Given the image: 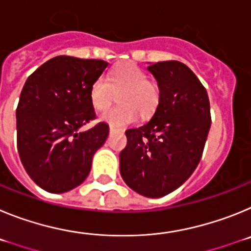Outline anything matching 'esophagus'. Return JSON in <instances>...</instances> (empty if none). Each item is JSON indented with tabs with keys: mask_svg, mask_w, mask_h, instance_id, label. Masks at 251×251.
<instances>
[{
	"mask_svg": "<svg viewBox=\"0 0 251 251\" xmlns=\"http://www.w3.org/2000/svg\"><path fill=\"white\" fill-rule=\"evenodd\" d=\"M109 130H110V133H112V132H114L115 129H114V128H113V127H110V128H109Z\"/></svg>",
	"mask_w": 251,
	"mask_h": 251,
	"instance_id": "obj_1",
	"label": "esophagus"
}]
</instances>
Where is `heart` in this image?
<instances>
[{"label":"heart","instance_id":"1","mask_svg":"<svg viewBox=\"0 0 251 251\" xmlns=\"http://www.w3.org/2000/svg\"><path fill=\"white\" fill-rule=\"evenodd\" d=\"M118 94L119 106L106 110L100 119L113 128H123L137 119L150 118L158 108L161 89L148 80L145 70L134 64H124L93 81L89 90L90 103L97 110H105Z\"/></svg>","mask_w":251,"mask_h":251}]
</instances>
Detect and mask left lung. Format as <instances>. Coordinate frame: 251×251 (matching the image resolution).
Returning <instances> with one entry per match:
<instances>
[{
    "label": "left lung",
    "mask_w": 251,
    "mask_h": 251,
    "mask_svg": "<svg viewBox=\"0 0 251 251\" xmlns=\"http://www.w3.org/2000/svg\"><path fill=\"white\" fill-rule=\"evenodd\" d=\"M147 69L156 77L161 101L150 122L126 130L119 170L133 191L157 199L175 191L196 170L211 114L207 92L185 64L171 60Z\"/></svg>",
    "instance_id": "1"
}]
</instances>
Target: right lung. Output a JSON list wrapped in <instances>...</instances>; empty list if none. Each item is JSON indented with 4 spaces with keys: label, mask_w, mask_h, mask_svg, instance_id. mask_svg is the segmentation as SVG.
<instances>
[{
    "label": "right lung",
    "mask_w": 251,
    "mask_h": 251,
    "mask_svg": "<svg viewBox=\"0 0 251 251\" xmlns=\"http://www.w3.org/2000/svg\"><path fill=\"white\" fill-rule=\"evenodd\" d=\"M108 63L56 56L27 77L16 109L17 150L31 179L51 194L77 187L88 177L94 153L109 134L95 119L89 90Z\"/></svg>",
    "instance_id": "right-lung-1"
}]
</instances>
